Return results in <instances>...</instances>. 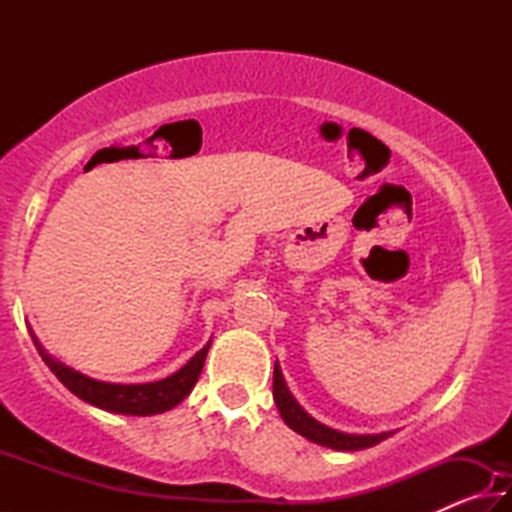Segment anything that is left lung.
Returning a JSON list of instances; mask_svg holds the SVG:
<instances>
[{"mask_svg": "<svg viewBox=\"0 0 512 512\" xmlns=\"http://www.w3.org/2000/svg\"><path fill=\"white\" fill-rule=\"evenodd\" d=\"M273 400L277 404V411H280L282 420L289 424L293 431H298L300 436H305L307 440L316 445H323L329 449H341V452H357V449H366L381 443L388 436H393L391 431L386 433H377V436H354V433H343L336 429H329L325 424H320L318 420L311 418V415L302 409V406L293 400V395L289 393L287 384H284V377L280 372V366L275 363L273 370Z\"/></svg>", "mask_w": 512, "mask_h": 512, "instance_id": "8db88e82", "label": "left lung"}]
</instances>
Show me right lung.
<instances>
[{"mask_svg":"<svg viewBox=\"0 0 512 512\" xmlns=\"http://www.w3.org/2000/svg\"><path fill=\"white\" fill-rule=\"evenodd\" d=\"M33 343H36L40 357L47 363L49 370L54 372L76 397H81V400L88 404L99 406L103 411L124 415L164 413L183 402L198 381L207 350H210V343H207L205 348L201 352H196L178 372H173L167 379L153 381V384H108V381H97L81 375V372H76L74 368H67L65 363L51 359L49 354L40 348V343L36 339H33Z\"/></svg>","mask_w":512,"mask_h":512,"instance_id":"obj_1","label":"right lung"}]
</instances>
